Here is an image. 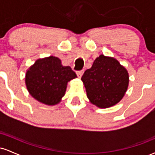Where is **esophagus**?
<instances>
[{"label": "esophagus", "mask_w": 155, "mask_h": 155, "mask_svg": "<svg viewBox=\"0 0 155 155\" xmlns=\"http://www.w3.org/2000/svg\"><path fill=\"white\" fill-rule=\"evenodd\" d=\"M83 73H84V70L77 71H76V74H77L78 77H79V78H81V76H82Z\"/></svg>", "instance_id": "esophagus-1"}]
</instances>
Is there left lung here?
Here are the masks:
<instances>
[{"label":"left lung","instance_id":"obj_1","mask_svg":"<svg viewBox=\"0 0 155 155\" xmlns=\"http://www.w3.org/2000/svg\"><path fill=\"white\" fill-rule=\"evenodd\" d=\"M81 81L90 102L106 108L120 102L129 83L127 70L116 59L101 54L91 68L84 73Z\"/></svg>","mask_w":155,"mask_h":155}]
</instances>
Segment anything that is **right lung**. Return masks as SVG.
I'll return each instance as SVG.
<instances>
[{"mask_svg":"<svg viewBox=\"0 0 155 155\" xmlns=\"http://www.w3.org/2000/svg\"><path fill=\"white\" fill-rule=\"evenodd\" d=\"M76 77L70 66H63L56 57L39 59L26 73L25 84L30 94L47 105H55L65 95L67 84Z\"/></svg>","mask_w":155,"mask_h":155,"instance_id":"add662e5","label":"right lung"}]
</instances>
